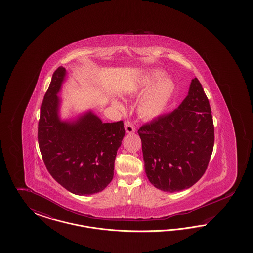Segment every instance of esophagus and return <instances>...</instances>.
<instances>
[{"label": "esophagus", "instance_id": "34e87169", "mask_svg": "<svg viewBox=\"0 0 253 253\" xmlns=\"http://www.w3.org/2000/svg\"><path fill=\"white\" fill-rule=\"evenodd\" d=\"M124 127H125V131L128 133H132L134 132V126L132 123V121H125V124H124Z\"/></svg>", "mask_w": 253, "mask_h": 253}]
</instances>
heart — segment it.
<instances>
[{
  "label": "heart",
  "instance_id": "heart-1",
  "mask_svg": "<svg viewBox=\"0 0 253 253\" xmlns=\"http://www.w3.org/2000/svg\"><path fill=\"white\" fill-rule=\"evenodd\" d=\"M162 78L163 74L161 73H149L138 81L134 88V94H141L148 90L140 99L137 108L139 115L145 119L159 117L165 111L173 94L174 85L172 82L169 79L162 80ZM114 105L118 108L123 109V105L117 100H114Z\"/></svg>",
  "mask_w": 253,
  "mask_h": 253
}]
</instances>
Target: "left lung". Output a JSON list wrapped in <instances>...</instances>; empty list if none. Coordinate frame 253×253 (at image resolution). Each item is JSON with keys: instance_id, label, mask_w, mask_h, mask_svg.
I'll return each instance as SVG.
<instances>
[{"instance_id": "1", "label": "left lung", "mask_w": 253, "mask_h": 253, "mask_svg": "<svg viewBox=\"0 0 253 253\" xmlns=\"http://www.w3.org/2000/svg\"><path fill=\"white\" fill-rule=\"evenodd\" d=\"M145 172L163 192L191 188L207 169L214 145V126L209 99L194 78L178 108L142 125Z\"/></svg>"}]
</instances>
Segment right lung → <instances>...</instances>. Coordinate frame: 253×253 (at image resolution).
I'll use <instances>...</instances> for the list:
<instances>
[{"label":"right lung","instance_id":"1","mask_svg":"<svg viewBox=\"0 0 253 253\" xmlns=\"http://www.w3.org/2000/svg\"><path fill=\"white\" fill-rule=\"evenodd\" d=\"M66 76L60 66L52 76L41 106L39 147L49 173L74 194L103 191L114 176L115 159L125 130L123 121L103 123L92 111L76 121L60 120L57 96Z\"/></svg>","mask_w":253,"mask_h":253}]
</instances>
